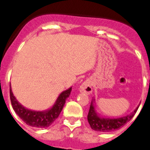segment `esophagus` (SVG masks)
<instances>
[{"label": "esophagus", "instance_id": "34e87169", "mask_svg": "<svg viewBox=\"0 0 150 150\" xmlns=\"http://www.w3.org/2000/svg\"><path fill=\"white\" fill-rule=\"evenodd\" d=\"M79 92L81 93H85V94H90L92 92V85H91V82L89 81H86L83 82L79 87Z\"/></svg>", "mask_w": 150, "mask_h": 150}]
</instances>
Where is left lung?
I'll return each instance as SVG.
<instances>
[{
	"mask_svg": "<svg viewBox=\"0 0 150 150\" xmlns=\"http://www.w3.org/2000/svg\"><path fill=\"white\" fill-rule=\"evenodd\" d=\"M96 106V99L95 98H92L87 115L88 122L92 129L97 132H111L114 130L119 129L120 128L124 127L133 117L139 107L138 105L133 112L126 116L121 117H103L97 112Z\"/></svg>",
	"mask_w": 150,
	"mask_h": 150,
	"instance_id": "left-lung-1",
	"label": "left lung"
}]
</instances>
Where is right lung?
Segmentation results:
<instances>
[{
	"instance_id": "right-lung-1",
	"label": "right lung",
	"mask_w": 150,
	"mask_h": 150,
	"mask_svg": "<svg viewBox=\"0 0 150 150\" xmlns=\"http://www.w3.org/2000/svg\"><path fill=\"white\" fill-rule=\"evenodd\" d=\"M72 86L66 89L58 96L54 104L50 108L43 111H35L26 108L21 104L14 96L10 85V100L12 108L22 121L27 125L36 128L48 127L57 119L62 111L66 100L69 97Z\"/></svg>"
}]
</instances>
